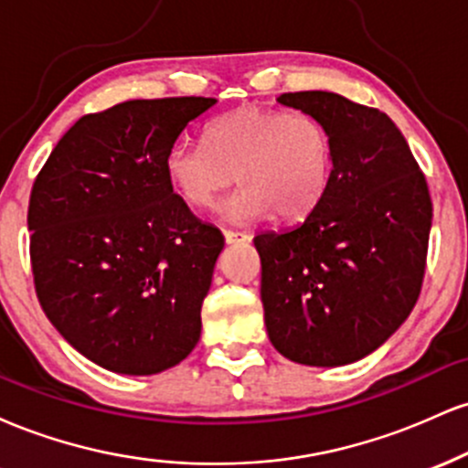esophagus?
<instances>
[{"label":"esophagus","instance_id":"obj_1","mask_svg":"<svg viewBox=\"0 0 468 468\" xmlns=\"http://www.w3.org/2000/svg\"><path fill=\"white\" fill-rule=\"evenodd\" d=\"M224 239H227V244H238V241H250V235L241 233V230L227 229L224 230Z\"/></svg>","mask_w":468,"mask_h":468}]
</instances>
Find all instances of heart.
I'll use <instances>...</instances> for the list:
<instances>
[{
    "instance_id": "obj_1",
    "label": "heart",
    "mask_w": 468,
    "mask_h": 468,
    "mask_svg": "<svg viewBox=\"0 0 468 468\" xmlns=\"http://www.w3.org/2000/svg\"><path fill=\"white\" fill-rule=\"evenodd\" d=\"M166 178L193 208H208L235 182L224 218L255 224L275 213L303 219L324 200L335 169L327 127L310 114L239 107L207 127V144L178 141L166 154Z\"/></svg>"
}]
</instances>
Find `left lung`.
Wrapping results in <instances>:
<instances>
[{
    "label": "left lung",
    "mask_w": 468,
    "mask_h": 468,
    "mask_svg": "<svg viewBox=\"0 0 468 468\" xmlns=\"http://www.w3.org/2000/svg\"><path fill=\"white\" fill-rule=\"evenodd\" d=\"M279 103L324 122L335 169L302 224L252 239L266 330L290 361L336 367L383 346L416 305L431 196L385 112L319 90L282 94Z\"/></svg>",
    "instance_id": "1"
}]
</instances>
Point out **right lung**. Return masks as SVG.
<instances>
[{
    "label": "right lung",
    "instance_id": "add662e5",
    "mask_svg": "<svg viewBox=\"0 0 468 468\" xmlns=\"http://www.w3.org/2000/svg\"><path fill=\"white\" fill-rule=\"evenodd\" d=\"M213 103L136 99L80 116L32 182L37 299L74 350L112 372H165L200 338L224 238L176 196L165 163Z\"/></svg>",
    "mask_w": 468,
    "mask_h": 468
}]
</instances>
